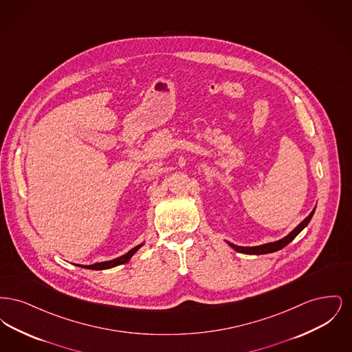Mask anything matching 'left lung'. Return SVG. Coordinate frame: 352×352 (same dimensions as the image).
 <instances>
[{
  "label": "left lung",
  "mask_w": 352,
  "mask_h": 352,
  "mask_svg": "<svg viewBox=\"0 0 352 352\" xmlns=\"http://www.w3.org/2000/svg\"><path fill=\"white\" fill-rule=\"evenodd\" d=\"M314 211H316V208L310 212V215L307 218L303 219L301 223L290 234H286L284 239H281V240H277V241H273V243H267V244H263V245H256V247H239V245H234L230 241H227V243L230 244L231 248H234V251L245 253V254H265V253L280 251V250L286 247L290 241H293L296 239V236L300 234L302 230L309 224V221L311 220L313 215H314Z\"/></svg>",
  "instance_id": "left-lung-1"
}]
</instances>
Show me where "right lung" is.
Returning <instances> with one entry per match:
<instances>
[{
    "label": "right lung",
    "mask_w": 352,
    "mask_h": 352,
    "mask_svg": "<svg viewBox=\"0 0 352 352\" xmlns=\"http://www.w3.org/2000/svg\"><path fill=\"white\" fill-rule=\"evenodd\" d=\"M142 245H144V243L140 244V245H137V247H134V248H132L128 253L120 256L118 258H113V260H109V261H102V263H96V264H92V265H82V268L102 270V269L113 268V267H118V265H121V264H125V263H128V261L132 258V256H133L134 253L138 251ZM79 267H80V265H79Z\"/></svg>",
    "instance_id": "obj_1"
}]
</instances>
